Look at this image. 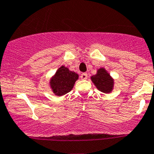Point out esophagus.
<instances>
[{
    "label": "esophagus",
    "mask_w": 154,
    "mask_h": 154,
    "mask_svg": "<svg viewBox=\"0 0 154 154\" xmlns=\"http://www.w3.org/2000/svg\"><path fill=\"white\" fill-rule=\"evenodd\" d=\"M87 74L86 73H82V75H81V76H80V78L82 79H87Z\"/></svg>",
    "instance_id": "obj_1"
}]
</instances>
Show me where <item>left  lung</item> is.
Returning <instances> with one entry per match:
<instances>
[{
	"instance_id": "left-lung-1",
	"label": "left lung",
	"mask_w": 154,
	"mask_h": 154,
	"mask_svg": "<svg viewBox=\"0 0 154 154\" xmlns=\"http://www.w3.org/2000/svg\"><path fill=\"white\" fill-rule=\"evenodd\" d=\"M92 82L98 91L105 94H109L113 89L114 80L105 68H100L97 71V74L91 77Z\"/></svg>"
}]
</instances>
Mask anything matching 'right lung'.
<instances>
[{"mask_svg":"<svg viewBox=\"0 0 154 154\" xmlns=\"http://www.w3.org/2000/svg\"><path fill=\"white\" fill-rule=\"evenodd\" d=\"M79 79V75L61 66L50 79L49 85L53 92L57 96H62L72 91L75 82Z\"/></svg>","mask_w":154,"mask_h":154,"instance_id":"right-lung-1","label":"right lung"}]
</instances>
